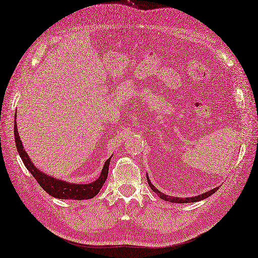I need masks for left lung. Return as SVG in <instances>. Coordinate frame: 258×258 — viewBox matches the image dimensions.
<instances>
[{
	"instance_id": "1",
	"label": "left lung",
	"mask_w": 258,
	"mask_h": 258,
	"mask_svg": "<svg viewBox=\"0 0 258 258\" xmlns=\"http://www.w3.org/2000/svg\"><path fill=\"white\" fill-rule=\"evenodd\" d=\"M147 178H148V183H149V185H150V187H151V189H152L154 192L158 194V196H159L160 198H162L163 200H165V202H169V203L186 204V203H196V202H200V200L206 199L207 197L211 196L212 194H215V192L218 190V188H219V187L213 188V189H211V190H209V191H207V192L202 194V195H198V196H195V197H189V198H180V197H179V198H178V197L168 196V195H165V194L161 192L160 190H158V188H155L152 184H151L150 178H149V177H147Z\"/></svg>"
}]
</instances>
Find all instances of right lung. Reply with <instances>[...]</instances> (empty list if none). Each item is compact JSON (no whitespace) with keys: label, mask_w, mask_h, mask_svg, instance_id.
Returning <instances> with one entry per match:
<instances>
[{"label":"right lung","mask_w":258,"mask_h":258,"mask_svg":"<svg viewBox=\"0 0 258 258\" xmlns=\"http://www.w3.org/2000/svg\"><path fill=\"white\" fill-rule=\"evenodd\" d=\"M14 135H15V143H16L17 152L22 158V161L25 164V166H26V168L31 173V175L35 177V179L38 181V184L42 187V189L47 194H49L50 196H52L54 198H59V199H72V200L91 199L93 197H95L99 192L100 188L103 187L106 179H107L109 161L111 158L106 160L99 177L91 184H72V183H68V181H64V180L49 176V175L42 173L34 165V163L30 161L27 152L25 151L20 135H18V131H17L16 116H15V121H14Z\"/></svg>","instance_id":"obj_1"}]
</instances>
